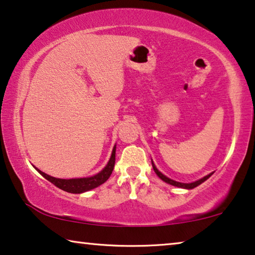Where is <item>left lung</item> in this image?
Segmentation results:
<instances>
[{
    "label": "left lung",
    "instance_id": "obj_1",
    "mask_svg": "<svg viewBox=\"0 0 255 255\" xmlns=\"http://www.w3.org/2000/svg\"><path fill=\"white\" fill-rule=\"evenodd\" d=\"M151 162H152V167H153V170L155 172V174H157V175H158L159 177H160L162 181L166 182V183L170 184V185H174V187H177V188H183V189H188V190H190V189H193V188H196V187H198L199 184H201V183H203V182L206 181L207 178H210V177H211V175L213 174V173L208 174V175L204 176L203 178H200V180H197V181H195V182H191V183H182V182L174 181V180H172V178H169V177H167L166 175H164V174H162L161 172H159L157 167H155V165L153 164V161L151 160Z\"/></svg>",
    "mask_w": 255,
    "mask_h": 255
}]
</instances>
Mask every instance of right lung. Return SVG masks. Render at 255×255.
<instances>
[{
	"mask_svg": "<svg viewBox=\"0 0 255 255\" xmlns=\"http://www.w3.org/2000/svg\"><path fill=\"white\" fill-rule=\"evenodd\" d=\"M115 162H116V145L113 147L111 157H110V160L104 168L102 169L100 173L95 174V175L89 176V177L57 178L43 173L42 170L37 169L36 167H34V168H35L44 178H47L49 182H51L52 184H55L57 188L62 189L64 191L70 192V193H82L100 187L101 184H103L104 182L108 181L109 177L111 176L113 168H115Z\"/></svg>",
	"mask_w": 255,
	"mask_h": 255,
	"instance_id": "add662e5",
	"label": "right lung"
}]
</instances>
